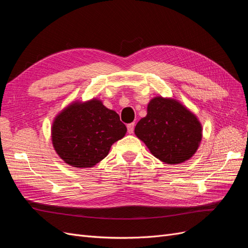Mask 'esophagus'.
Listing matches in <instances>:
<instances>
[{
    "mask_svg": "<svg viewBox=\"0 0 248 248\" xmlns=\"http://www.w3.org/2000/svg\"><path fill=\"white\" fill-rule=\"evenodd\" d=\"M134 123H130V124H128L127 125V130H128V133H133V131H134Z\"/></svg>",
    "mask_w": 248,
    "mask_h": 248,
    "instance_id": "1",
    "label": "esophagus"
}]
</instances>
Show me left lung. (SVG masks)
I'll use <instances>...</instances> for the list:
<instances>
[{"label": "left lung", "mask_w": 248, "mask_h": 248, "mask_svg": "<svg viewBox=\"0 0 248 248\" xmlns=\"http://www.w3.org/2000/svg\"><path fill=\"white\" fill-rule=\"evenodd\" d=\"M134 133L156 158L178 164L197 152L202 140V125L183 104L158 96L149 102L147 116L140 120Z\"/></svg>", "instance_id": "8db88e82"}]
</instances>
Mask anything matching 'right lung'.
Segmentation results:
<instances>
[{
  "instance_id": "1",
  "label": "right lung",
  "mask_w": 248,
  "mask_h": 248,
  "mask_svg": "<svg viewBox=\"0 0 248 248\" xmlns=\"http://www.w3.org/2000/svg\"><path fill=\"white\" fill-rule=\"evenodd\" d=\"M126 126L115 110L98 99L72 102L56 117L52 145L71 167L92 168L107 157L111 145L124 138Z\"/></svg>"
}]
</instances>
